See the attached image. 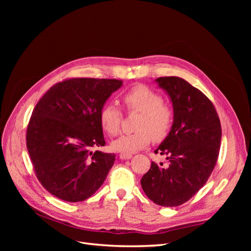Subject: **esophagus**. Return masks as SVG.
I'll return each mask as SVG.
<instances>
[{
    "label": "esophagus",
    "instance_id": "1",
    "mask_svg": "<svg viewBox=\"0 0 251 251\" xmlns=\"http://www.w3.org/2000/svg\"><path fill=\"white\" fill-rule=\"evenodd\" d=\"M119 158L123 159V160H126V159L132 158V154H128V153H120V154H119Z\"/></svg>",
    "mask_w": 251,
    "mask_h": 251
}]
</instances>
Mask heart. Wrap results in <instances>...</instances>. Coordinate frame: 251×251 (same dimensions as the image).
I'll return each mask as SVG.
<instances>
[{
	"mask_svg": "<svg viewBox=\"0 0 251 251\" xmlns=\"http://www.w3.org/2000/svg\"><path fill=\"white\" fill-rule=\"evenodd\" d=\"M127 111L139 112L133 133L121 134L112 142V148L123 153H133L147 147L151 139L158 141L169 134L174 119L171 108L163 103V98L153 89L136 85L121 96ZM100 125L105 133L115 136L123 120V112L114 103L103 104L100 112Z\"/></svg>",
	"mask_w": 251,
	"mask_h": 251,
	"instance_id": "obj_1",
	"label": "heart"
}]
</instances>
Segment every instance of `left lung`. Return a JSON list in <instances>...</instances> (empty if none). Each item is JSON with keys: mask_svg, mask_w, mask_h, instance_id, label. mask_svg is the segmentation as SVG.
Returning a JSON list of instances; mask_svg holds the SVG:
<instances>
[{"mask_svg": "<svg viewBox=\"0 0 251 251\" xmlns=\"http://www.w3.org/2000/svg\"><path fill=\"white\" fill-rule=\"evenodd\" d=\"M171 97L174 121L169 135L155 150L169 165L154 161L141 178L143 192L154 203L178 206L199 192L218 160L222 130L214 104L200 90L177 76L156 79Z\"/></svg>", "mask_w": 251, "mask_h": 251, "instance_id": "obj_1", "label": "left lung"}]
</instances>
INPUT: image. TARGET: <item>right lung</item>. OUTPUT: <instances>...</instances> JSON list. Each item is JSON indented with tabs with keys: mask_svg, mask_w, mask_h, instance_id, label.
I'll use <instances>...</instances> for the list:
<instances>
[{
	"mask_svg": "<svg viewBox=\"0 0 251 251\" xmlns=\"http://www.w3.org/2000/svg\"><path fill=\"white\" fill-rule=\"evenodd\" d=\"M123 80L70 78L52 86L36 103L26 144L37 179L67 202L90 198L107 178L115 155L92 151L105 140L100 112Z\"/></svg>",
	"mask_w": 251,
	"mask_h": 251,
	"instance_id": "add662e5",
	"label": "right lung"
}]
</instances>
